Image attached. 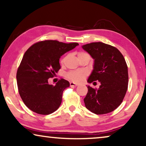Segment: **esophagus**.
<instances>
[{
	"label": "esophagus",
	"mask_w": 146,
	"mask_h": 146,
	"mask_svg": "<svg viewBox=\"0 0 146 146\" xmlns=\"http://www.w3.org/2000/svg\"><path fill=\"white\" fill-rule=\"evenodd\" d=\"M70 86L71 87H76V86H77L78 84H75L74 82H70Z\"/></svg>",
	"instance_id": "esophagus-1"
}]
</instances>
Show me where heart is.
<instances>
[{
  "label": "heart",
  "instance_id": "b5f03b06",
  "mask_svg": "<svg viewBox=\"0 0 146 146\" xmlns=\"http://www.w3.org/2000/svg\"><path fill=\"white\" fill-rule=\"evenodd\" d=\"M78 56L79 59L82 58L86 57V56H90V55L86 52H80L78 53ZM65 61V58H64L61 60V62L64 63ZM87 76V72L84 70H74V71H70L67 72L65 74L66 78L72 82H82L86 77Z\"/></svg>",
  "mask_w": 146,
  "mask_h": 146
}]
</instances>
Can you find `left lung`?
Listing matches in <instances>:
<instances>
[{"label":"left lung","instance_id":"left-lung-1","mask_svg":"<svg viewBox=\"0 0 146 146\" xmlns=\"http://www.w3.org/2000/svg\"><path fill=\"white\" fill-rule=\"evenodd\" d=\"M82 48L94 60L88 82L101 84L99 89L87 86L84 99L86 108L96 114L111 112L121 104L127 90L128 72L124 57L116 48L100 42L83 45Z\"/></svg>","mask_w":146,"mask_h":146}]
</instances>
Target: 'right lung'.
<instances>
[{
	"label": "right lung",
	"mask_w": 146,
	"mask_h": 146,
	"mask_svg": "<svg viewBox=\"0 0 146 146\" xmlns=\"http://www.w3.org/2000/svg\"><path fill=\"white\" fill-rule=\"evenodd\" d=\"M78 45L46 40L34 44L26 51L17 70V85L23 102L34 112L48 115L60 107L69 82L62 78L53 86L48 80L60 69L61 56Z\"/></svg>",
	"instance_id": "add662e5"
}]
</instances>
